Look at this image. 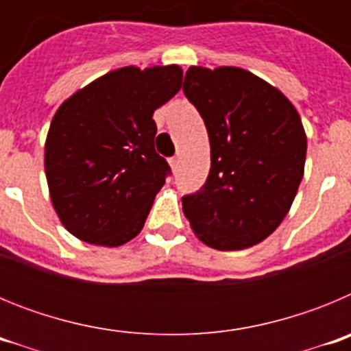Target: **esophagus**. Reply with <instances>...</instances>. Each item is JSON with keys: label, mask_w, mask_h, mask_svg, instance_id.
Segmentation results:
<instances>
[{"label": "esophagus", "mask_w": 351, "mask_h": 351, "mask_svg": "<svg viewBox=\"0 0 351 351\" xmlns=\"http://www.w3.org/2000/svg\"><path fill=\"white\" fill-rule=\"evenodd\" d=\"M170 167H172L173 172H178V169H179V158L178 156L170 158Z\"/></svg>", "instance_id": "1"}]
</instances>
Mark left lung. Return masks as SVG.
Here are the masks:
<instances>
[{
	"label": "left lung",
	"mask_w": 351,
	"mask_h": 351,
	"mask_svg": "<svg viewBox=\"0 0 351 351\" xmlns=\"http://www.w3.org/2000/svg\"><path fill=\"white\" fill-rule=\"evenodd\" d=\"M186 98L206 123L210 170L182 197L197 237L219 251L258 244L287 216L302 181L306 133L295 107L243 68L186 71Z\"/></svg>",
	"instance_id": "1"
}]
</instances>
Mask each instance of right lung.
Wrapping results in <instances>:
<instances>
[{"mask_svg":"<svg viewBox=\"0 0 351 351\" xmlns=\"http://www.w3.org/2000/svg\"><path fill=\"white\" fill-rule=\"evenodd\" d=\"M176 64L126 66L70 96L45 142V173L61 223L80 241L121 246L142 230L170 165L154 149L153 112L181 89Z\"/></svg>","mask_w":351,"mask_h":351,"instance_id":"obj_1","label":"right lung"}]
</instances>
